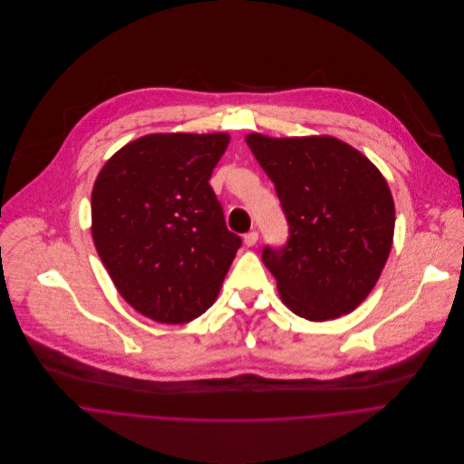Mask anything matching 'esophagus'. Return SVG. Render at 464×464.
Wrapping results in <instances>:
<instances>
[{
    "label": "esophagus",
    "mask_w": 464,
    "mask_h": 464,
    "mask_svg": "<svg viewBox=\"0 0 464 464\" xmlns=\"http://www.w3.org/2000/svg\"><path fill=\"white\" fill-rule=\"evenodd\" d=\"M257 237H259V236H257V232H256V230H250L248 234H245L243 241H245V245H246V246H254V245L257 243Z\"/></svg>",
    "instance_id": "esophagus-1"
}]
</instances>
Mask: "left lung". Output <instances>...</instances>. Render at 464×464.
<instances>
[{"instance_id": "8db88e82", "label": "left lung", "mask_w": 464, "mask_h": 464, "mask_svg": "<svg viewBox=\"0 0 464 464\" xmlns=\"http://www.w3.org/2000/svg\"><path fill=\"white\" fill-rule=\"evenodd\" d=\"M289 223L284 248L263 250L282 302L311 322L354 311L390 257L395 203L381 169L331 135L245 137Z\"/></svg>"}]
</instances>
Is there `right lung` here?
<instances>
[{
    "instance_id": "obj_1",
    "label": "right lung",
    "mask_w": 464,
    "mask_h": 464,
    "mask_svg": "<svg viewBox=\"0 0 464 464\" xmlns=\"http://www.w3.org/2000/svg\"><path fill=\"white\" fill-rule=\"evenodd\" d=\"M228 142V133L144 135L92 187V243L121 296L159 324L210 309L241 246L208 184Z\"/></svg>"
}]
</instances>
